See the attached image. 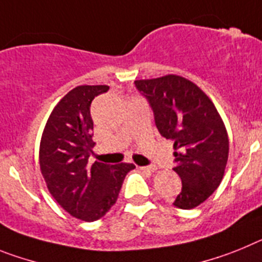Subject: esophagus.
Segmentation results:
<instances>
[{"label": "esophagus", "instance_id": "34e87169", "mask_svg": "<svg viewBox=\"0 0 262 262\" xmlns=\"http://www.w3.org/2000/svg\"><path fill=\"white\" fill-rule=\"evenodd\" d=\"M142 171H147V172H156L157 171V166H142V167H140Z\"/></svg>", "mask_w": 262, "mask_h": 262}]
</instances>
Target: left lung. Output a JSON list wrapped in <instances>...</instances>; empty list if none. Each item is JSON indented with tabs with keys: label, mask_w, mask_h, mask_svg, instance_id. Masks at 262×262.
I'll return each mask as SVG.
<instances>
[{
	"label": "left lung",
	"mask_w": 262,
	"mask_h": 262,
	"mask_svg": "<svg viewBox=\"0 0 262 262\" xmlns=\"http://www.w3.org/2000/svg\"><path fill=\"white\" fill-rule=\"evenodd\" d=\"M154 112L158 132L174 141V170L182 191L174 206L191 210L219 187L229 153L226 125L211 99L178 75L134 81Z\"/></svg>",
	"instance_id": "1"
}]
</instances>
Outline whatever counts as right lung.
Instances as JSON below:
<instances>
[{"label": "right lung", "mask_w": 262, "mask_h": 262, "mask_svg": "<svg viewBox=\"0 0 262 262\" xmlns=\"http://www.w3.org/2000/svg\"><path fill=\"white\" fill-rule=\"evenodd\" d=\"M108 85H79L52 109L43 129L39 166L47 188L63 210L83 222L103 217L116 203L133 163H88L92 151L91 103Z\"/></svg>", "instance_id": "right-lung-1"}]
</instances>
